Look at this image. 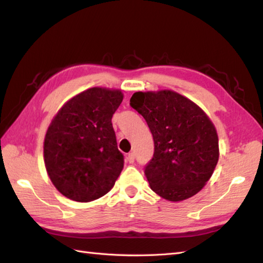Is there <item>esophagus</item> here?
Listing matches in <instances>:
<instances>
[{
	"instance_id": "obj_1",
	"label": "esophagus",
	"mask_w": 263,
	"mask_h": 263,
	"mask_svg": "<svg viewBox=\"0 0 263 263\" xmlns=\"http://www.w3.org/2000/svg\"><path fill=\"white\" fill-rule=\"evenodd\" d=\"M135 159H136V157H135V154H133V153H130V154L127 155L126 160L128 161V164H133V163H135Z\"/></svg>"
}]
</instances>
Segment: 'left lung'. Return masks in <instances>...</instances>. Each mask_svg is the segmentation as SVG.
Returning <instances> with one entry per match:
<instances>
[{"mask_svg": "<svg viewBox=\"0 0 263 263\" xmlns=\"http://www.w3.org/2000/svg\"><path fill=\"white\" fill-rule=\"evenodd\" d=\"M130 105L143 116L155 143L144 175L154 192L170 201L197 194L219 158L216 128L203 110L180 93H133Z\"/></svg>", "mask_w": 263, "mask_h": 263, "instance_id": "left-lung-1", "label": "left lung"}]
</instances>
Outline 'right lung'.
I'll use <instances>...</instances> for the list:
<instances>
[{
  "label": "right lung",
  "mask_w": 263,
  "mask_h": 263,
  "mask_svg": "<svg viewBox=\"0 0 263 263\" xmlns=\"http://www.w3.org/2000/svg\"><path fill=\"white\" fill-rule=\"evenodd\" d=\"M120 90L90 88L70 99L49 125L44 159L51 181L64 197L89 202L114 186L124 166L111 117Z\"/></svg>",
  "instance_id": "right-lung-1"
}]
</instances>
